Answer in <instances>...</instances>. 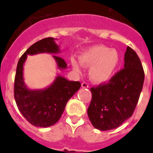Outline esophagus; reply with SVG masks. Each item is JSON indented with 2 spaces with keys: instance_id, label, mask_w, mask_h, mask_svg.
I'll use <instances>...</instances> for the list:
<instances>
[{
  "instance_id": "34e87169",
  "label": "esophagus",
  "mask_w": 153,
  "mask_h": 153,
  "mask_svg": "<svg viewBox=\"0 0 153 153\" xmlns=\"http://www.w3.org/2000/svg\"><path fill=\"white\" fill-rule=\"evenodd\" d=\"M88 87V85L87 84L86 82H82V88H86Z\"/></svg>"
}]
</instances>
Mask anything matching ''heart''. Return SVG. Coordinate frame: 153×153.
<instances>
[{"instance_id": "1", "label": "heart", "mask_w": 153, "mask_h": 153, "mask_svg": "<svg viewBox=\"0 0 153 153\" xmlns=\"http://www.w3.org/2000/svg\"><path fill=\"white\" fill-rule=\"evenodd\" d=\"M79 62L85 68H90L88 77L93 83L103 84L111 79L120 64V54L115 49L103 45H95L85 50L79 55ZM71 66L76 72H80L81 66L75 60Z\"/></svg>"}]
</instances>
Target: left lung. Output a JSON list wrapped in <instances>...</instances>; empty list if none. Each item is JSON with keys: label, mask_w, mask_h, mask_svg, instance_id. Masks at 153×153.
Masks as SVG:
<instances>
[{"label": "left lung", "mask_w": 153, "mask_h": 153, "mask_svg": "<svg viewBox=\"0 0 153 153\" xmlns=\"http://www.w3.org/2000/svg\"><path fill=\"white\" fill-rule=\"evenodd\" d=\"M145 74L139 57L131 47L124 54V69L106 84L91 88L92 100L87 113L95 128H117L131 117L142 92Z\"/></svg>", "instance_id": "obj_1"}]
</instances>
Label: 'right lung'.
<instances>
[{
	"instance_id": "1",
	"label": "right lung",
	"mask_w": 153,
	"mask_h": 153,
	"mask_svg": "<svg viewBox=\"0 0 153 153\" xmlns=\"http://www.w3.org/2000/svg\"><path fill=\"white\" fill-rule=\"evenodd\" d=\"M57 39L49 37L33 44L20 57L15 79L14 95L19 111L31 124L47 128L55 124L61 118L67 102L81 87L79 82L68 81L57 74L49 86L42 89H31L24 81L23 70L27 55L52 53L57 68L65 70L67 64L56 54L61 52Z\"/></svg>"
}]
</instances>
